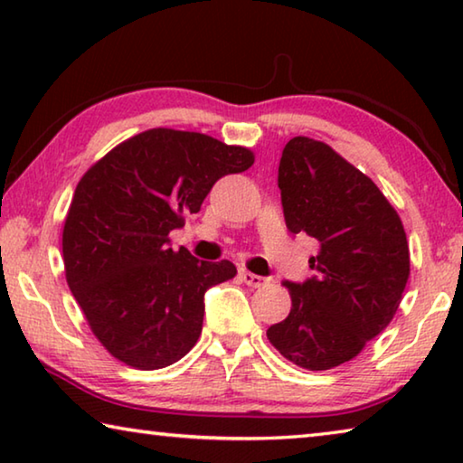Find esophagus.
I'll return each mask as SVG.
<instances>
[{"instance_id": "obj_1", "label": "esophagus", "mask_w": 463, "mask_h": 463, "mask_svg": "<svg viewBox=\"0 0 463 463\" xmlns=\"http://www.w3.org/2000/svg\"><path fill=\"white\" fill-rule=\"evenodd\" d=\"M241 279L245 281V284L250 286V288H261V286L268 284V279L261 278V276H257V273H250L247 269L241 271Z\"/></svg>"}]
</instances>
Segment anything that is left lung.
<instances>
[{
	"mask_svg": "<svg viewBox=\"0 0 463 463\" xmlns=\"http://www.w3.org/2000/svg\"><path fill=\"white\" fill-rule=\"evenodd\" d=\"M278 185L288 231L317 239L318 253L308 261L315 278L284 284L292 310L268 339L302 370H333L394 318L411 276L409 241L380 187L323 140H289Z\"/></svg>",
	"mask_w": 463,
	"mask_h": 463,
	"instance_id": "obj_1",
	"label": "left lung"
}]
</instances>
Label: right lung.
Segmentation results:
<instances>
[{"label": "right lung", "instance_id": "right-lung-1", "mask_svg": "<svg viewBox=\"0 0 463 463\" xmlns=\"http://www.w3.org/2000/svg\"><path fill=\"white\" fill-rule=\"evenodd\" d=\"M255 161L202 132L151 128L85 171L62 226L65 278L91 333L118 362L161 370L200 339L203 294L237 276L169 247L222 175Z\"/></svg>", "mask_w": 463, "mask_h": 463}]
</instances>
